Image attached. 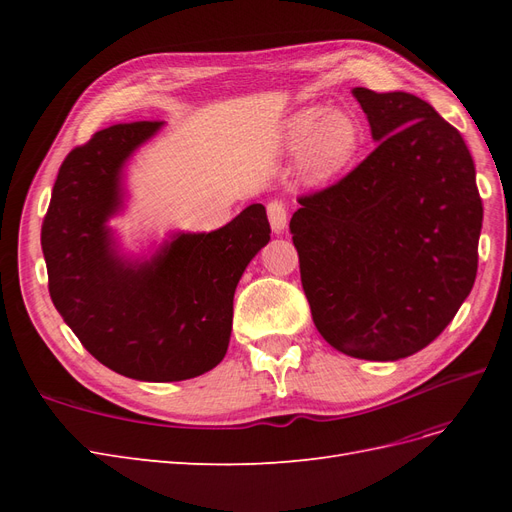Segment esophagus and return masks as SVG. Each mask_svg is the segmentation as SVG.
Segmentation results:
<instances>
[{"instance_id":"obj_1","label":"esophagus","mask_w":512,"mask_h":512,"mask_svg":"<svg viewBox=\"0 0 512 512\" xmlns=\"http://www.w3.org/2000/svg\"><path fill=\"white\" fill-rule=\"evenodd\" d=\"M267 215H269V222L273 232H284L286 228V218H288V209L282 203V200H271L267 205Z\"/></svg>"}]
</instances>
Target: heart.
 Segmentation results:
<instances>
[{
	"label": "heart",
	"instance_id": "1",
	"mask_svg": "<svg viewBox=\"0 0 512 512\" xmlns=\"http://www.w3.org/2000/svg\"><path fill=\"white\" fill-rule=\"evenodd\" d=\"M284 147L301 151V168L309 181H327L346 170L361 147L359 123L346 111L303 108L284 126Z\"/></svg>",
	"mask_w": 512,
	"mask_h": 512
}]
</instances>
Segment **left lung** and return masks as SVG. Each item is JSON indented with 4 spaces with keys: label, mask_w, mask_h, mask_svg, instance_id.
<instances>
[{
    "label": "left lung",
    "mask_w": 512,
    "mask_h": 512,
    "mask_svg": "<svg viewBox=\"0 0 512 512\" xmlns=\"http://www.w3.org/2000/svg\"><path fill=\"white\" fill-rule=\"evenodd\" d=\"M378 147L290 220L301 284L327 342L354 359L423 350L478 269L483 200L461 134L406 91L354 87Z\"/></svg>",
    "instance_id": "left-lung-1"
}]
</instances>
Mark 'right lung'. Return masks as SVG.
I'll use <instances>...</instances> for the list:
<instances>
[{"label": "right lung", "instance_id": "1", "mask_svg": "<svg viewBox=\"0 0 512 512\" xmlns=\"http://www.w3.org/2000/svg\"><path fill=\"white\" fill-rule=\"evenodd\" d=\"M160 128L117 123L68 153L42 252L53 305L91 356L126 378L177 382L224 359L235 288L271 228L256 203L213 232H179L151 260L123 258L106 222L123 205V164Z\"/></svg>", "mask_w": 512, "mask_h": 512}]
</instances>
